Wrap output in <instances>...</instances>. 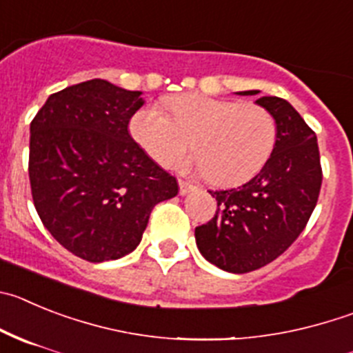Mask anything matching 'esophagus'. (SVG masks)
I'll return each instance as SVG.
<instances>
[{"mask_svg":"<svg viewBox=\"0 0 353 353\" xmlns=\"http://www.w3.org/2000/svg\"><path fill=\"white\" fill-rule=\"evenodd\" d=\"M179 187H180V194H182V196H185V194H189L190 190L194 189L192 183L185 182V180H179Z\"/></svg>","mask_w":353,"mask_h":353,"instance_id":"obj_1","label":"esophagus"}]
</instances>
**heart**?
I'll return each mask as SVG.
<instances>
[{
	"label": "heart",
	"instance_id": "heart-1",
	"mask_svg": "<svg viewBox=\"0 0 353 353\" xmlns=\"http://www.w3.org/2000/svg\"><path fill=\"white\" fill-rule=\"evenodd\" d=\"M170 116L147 105L132 113L129 134L159 164L173 163L189 145L198 154L183 161L208 174L216 185H238L254 179L270 159L276 124L268 110L205 94H179L164 99Z\"/></svg>",
	"mask_w": 353,
	"mask_h": 353
}]
</instances>
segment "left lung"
Masks as SVG:
<instances>
[{
	"instance_id": "8db88e82",
	"label": "left lung",
	"mask_w": 353,
	"mask_h": 353,
	"mask_svg": "<svg viewBox=\"0 0 353 353\" xmlns=\"http://www.w3.org/2000/svg\"><path fill=\"white\" fill-rule=\"evenodd\" d=\"M255 103L276 122L270 159L241 187L210 190L216 199L215 216L196 228L203 257L229 273L259 270L282 255L308 224L322 185L316 134L301 115L276 96H263Z\"/></svg>"
}]
</instances>
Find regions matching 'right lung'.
Segmentation results:
<instances>
[{"label":"right lung","mask_w":353,"mask_h":353,"mask_svg":"<svg viewBox=\"0 0 353 353\" xmlns=\"http://www.w3.org/2000/svg\"><path fill=\"white\" fill-rule=\"evenodd\" d=\"M140 90L94 79L50 94L31 122L29 182L41 222L89 263L131 254L152 208L179 194L176 179L128 131Z\"/></svg>","instance_id":"obj_1"}]
</instances>
